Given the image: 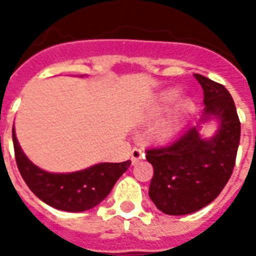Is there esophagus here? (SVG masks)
Instances as JSON below:
<instances>
[{"instance_id":"34e87169","label":"esophagus","mask_w":256,"mask_h":256,"mask_svg":"<svg viewBox=\"0 0 256 256\" xmlns=\"http://www.w3.org/2000/svg\"><path fill=\"white\" fill-rule=\"evenodd\" d=\"M144 156V152L140 150V148H132V164H136L138 160H142Z\"/></svg>"}]
</instances>
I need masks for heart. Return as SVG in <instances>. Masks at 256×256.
Returning <instances> with one entry per match:
<instances>
[{
    "label": "heart",
    "mask_w": 256,
    "mask_h": 256,
    "mask_svg": "<svg viewBox=\"0 0 256 256\" xmlns=\"http://www.w3.org/2000/svg\"><path fill=\"white\" fill-rule=\"evenodd\" d=\"M179 96L178 90H168V92H164L160 94V96L156 100V104H154V108H152V116H156L160 112H162L164 108H166L170 104H172ZM190 104L188 102H184L183 104V108H188ZM179 124H180V118L179 116H171L168 118H166L164 120H162L160 124H158V128H156V138H160V140H164V138H168L174 134L179 128Z\"/></svg>",
    "instance_id": "b5f03b06"
}]
</instances>
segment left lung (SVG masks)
<instances>
[{"mask_svg": "<svg viewBox=\"0 0 256 256\" xmlns=\"http://www.w3.org/2000/svg\"><path fill=\"white\" fill-rule=\"evenodd\" d=\"M203 88V108L196 124L166 146L146 150L152 164L148 195L158 210L168 215H187L214 200L228 182L240 140V122L232 96L220 84L195 74ZM218 122L210 138L198 134L199 123Z\"/></svg>", "mask_w": 256, "mask_h": 256, "instance_id": "1", "label": "left lung"}]
</instances>
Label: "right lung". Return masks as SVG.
Masks as SVG:
<instances>
[{"label": "right lung", "mask_w": 256, "mask_h": 256, "mask_svg": "<svg viewBox=\"0 0 256 256\" xmlns=\"http://www.w3.org/2000/svg\"><path fill=\"white\" fill-rule=\"evenodd\" d=\"M13 144L18 170L30 190L46 204L69 212H81L100 204L132 164L130 160L104 162L74 172H48L36 166L22 152L14 126Z\"/></svg>", "instance_id": "obj_1"}]
</instances>
